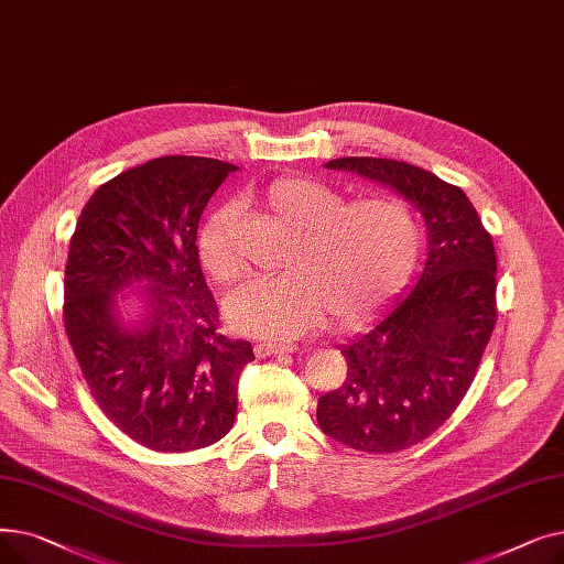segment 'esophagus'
<instances>
[{
  "label": "esophagus",
  "instance_id": "1",
  "mask_svg": "<svg viewBox=\"0 0 564 564\" xmlns=\"http://www.w3.org/2000/svg\"><path fill=\"white\" fill-rule=\"evenodd\" d=\"M256 351L258 357H276V354L294 351V345L292 343H258Z\"/></svg>",
  "mask_w": 564,
  "mask_h": 564
}]
</instances>
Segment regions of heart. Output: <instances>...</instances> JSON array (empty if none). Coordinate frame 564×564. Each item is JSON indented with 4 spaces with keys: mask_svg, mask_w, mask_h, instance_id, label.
Here are the masks:
<instances>
[{
    "mask_svg": "<svg viewBox=\"0 0 564 564\" xmlns=\"http://www.w3.org/2000/svg\"><path fill=\"white\" fill-rule=\"evenodd\" d=\"M262 203L292 226L297 237L279 274H258L237 285L228 315L247 334L290 340L329 313L334 324L351 327L409 279L419 262L423 232L400 198L377 196L345 203L334 187L313 177H279L262 192ZM235 205L215 207L198 230V258L217 283L240 272L230 226Z\"/></svg>",
    "mask_w": 564,
    "mask_h": 564,
    "instance_id": "heart-1",
    "label": "heart"
}]
</instances>
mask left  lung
Masks as SVG:
<instances>
[{"label": "left lung", "instance_id": "left-lung-1", "mask_svg": "<svg viewBox=\"0 0 564 564\" xmlns=\"http://www.w3.org/2000/svg\"><path fill=\"white\" fill-rule=\"evenodd\" d=\"M327 169L393 187L427 226L416 288L340 349L347 377L317 402L324 434L361 453H400L446 423L476 379L496 324L494 242L466 194L432 171L381 158Z\"/></svg>", "mask_w": 564, "mask_h": 564}]
</instances>
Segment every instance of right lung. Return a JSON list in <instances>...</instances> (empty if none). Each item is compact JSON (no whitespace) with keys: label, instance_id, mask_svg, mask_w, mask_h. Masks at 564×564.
<instances>
[{"label":"right lung","instance_id":"add662e5","mask_svg":"<svg viewBox=\"0 0 564 564\" xmlns=\"http://www.w3.org/2000/svg\"><path fill=\"white\" fill-rule=\"evenodd\" d=\"M237 166L166 155L128 169L88 198L70 237L64 324L105 416L141 446L187 453L235 423L247 340L219 332L196 249L207 200ZM144 285L139 328L117 319L115 292Z\"/></svg>","mask_w":564,"mask_h":564}]
</instances>
